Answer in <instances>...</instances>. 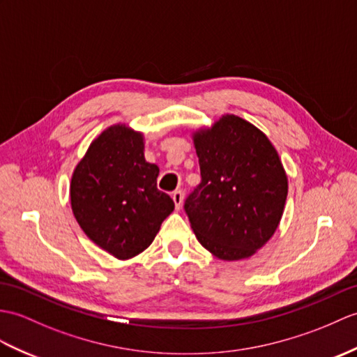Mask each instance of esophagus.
<instances>
[{"label": "esophagus", "instance_id": "34e87169", "mask_svg": "<svg viewBox=\"0 0 357 357\" xmlns=\"http://www.w3.org/2000/svg\"><path fill=\"white\" fill-rule=\"evenodd\" d=\"M172 199H173V202H175L176 210H179L181 205H182V199H184V195H182L181 190H176V192H173L172 193Z\"/></svg>", "mask_w": 357, "mask_h": 357}]
</instances>
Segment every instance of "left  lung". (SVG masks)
Wrapping results in <instances>:
<instances>
[{"mask_svg":"<svg viewBox=\"0 0 357 357\" xmlns=\"http://www.w3.org/2000/svg\"><path fill=\"white\" fill-rule=\"evenodd\" d=\"M192 137L202 178L184 205L193 233L220 260L250 259L275 233L284 211L287 175L277 149L234 114Z\"/></svg>","mask_w":357,"mask_h":357,"instance_id":"8db88e82","label":"left lung"}]
</instances>
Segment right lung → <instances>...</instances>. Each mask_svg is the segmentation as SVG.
Here are the masks:
<instances>
[{
	"mask_svg": "<svg viewBox=\"0 0 357 357\" xmlns=\"http://www.w3.org/2000/svg\"><path fill=\"white\" fill-rule=\"evenodd\" d=\"M160 169L144 158V135L112 124L89 144L70 184L71 210L89 240L119 260L151 246L175 208L156 188Z\"/></svg>",
	"mask_w": 357,
	"mask_h": 357,
	"instance_id": "obj_1",
	"label": "right lung"
}]
</instances>
